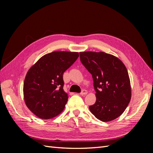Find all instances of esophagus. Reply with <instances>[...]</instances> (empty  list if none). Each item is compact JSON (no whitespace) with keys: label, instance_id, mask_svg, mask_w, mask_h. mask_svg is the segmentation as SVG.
<instances>
[{"label":"esophagus","instance_id":"obj_1","mask_svg":"<svg viewBox=\"0 0 153 153\" xmlns=\"http://www.w3.org/2000/svg\"><path fill=\"white\" fill-rule=\"evenodd\" d=\"M87 94V90H85V89H83L81 92H80V94L82 96H84V95H85Z\"/></svg>","mask_w":153,"mask_h":153}]
</instances>
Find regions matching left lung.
I'll use <instances>...</instances> for the list:
<instances>
[{
	"instance_id": "8db88e82",
	"label": "left lung",
	"mask_w": 153,
	"mask_h": 153,
	"mask_svg": "<svg viewBox=\"0 0 153 153\" xmlns=\"http://www.w3.org/2000/svg\"><path fill=\"white\" fill-rule=\"evenodd\" d=\"M80 58L94 82L96 101L89 106L92 114L103 122L119 117L131 95L126 66L116 57L105 52H80Z\"/></svg>"
}]
</instances>
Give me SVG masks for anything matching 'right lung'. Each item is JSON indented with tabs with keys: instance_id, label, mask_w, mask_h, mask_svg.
Instances as JSON below:
<instances>
[{
	"instance_id": "1",
	"label": "right lung",
	"mask_w": 153,
	"mask_h": 153,
	"mask_svg": "<svg viewBox=\"0 0 153 153\" xmlns=\"http://www.w3.org/2000/svg\"><path fill=\"white\" fill-rule=\"evenodd\" d=\"M78 57L77 52H53L30 68L24 83V96L27 106L36 116L51 119L64 110L68 96L63 89V73Z\"/></svg>"
}]
</instances>
